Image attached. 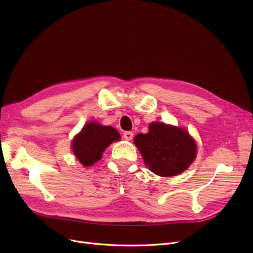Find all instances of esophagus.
Segmentation results:
<instances>
[{
    "label": "esophagus",
    "instance_id": "esophagus-1",
    "mask_svg": "<svg viewBox=\"0 0 253 253\" xmlns=\"http://www.w3.org/2000/svg\"><path fill=\"white\" fill-rule=\"evenodd\" d=\"M133 132H129V131H126L124 133V138L126 140H131L133 138Z\"/></svg>",
    "mask_w": 253,
    "mask_h": 253
}]
</instances>
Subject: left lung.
I'll list each match as a JSON object with an SVG mask.
<instances>
[{
  "label": "left lung",
  "instance_id": "obj_1",
  "mask_svg": "<svg viewBox=\"0 0 253 253\" xmlns=\"http://www.w3.org/2000/svg\"><path fill=\"white\" fill-rule=\"evenodd\" d=\"M135 144L149 170L159 176L177 175L192 164L196 143L186 129L153 122L147 134H137Z\"/></svg>",
  "mask_w": 253,
  "mask_h": 253
}]
</instances>
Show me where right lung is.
<instances>
[{"mask_svg":"<svg viewBox=\"0 0 253 253\" xmlns=\"http://www.w3.org/2000/svg\"><path fill=\"white\" fill-rule=\"evenodd\" d=\"M119 139L120 135L115 127L103 126L97 122H88L75 137L73 151L79 162L88 167L101 158L103 151L109 144Z\"/></svg>","mask_w":253,"mask_h":253,"instance_id":"obj_1","label":"right lung"}]
</instances>
